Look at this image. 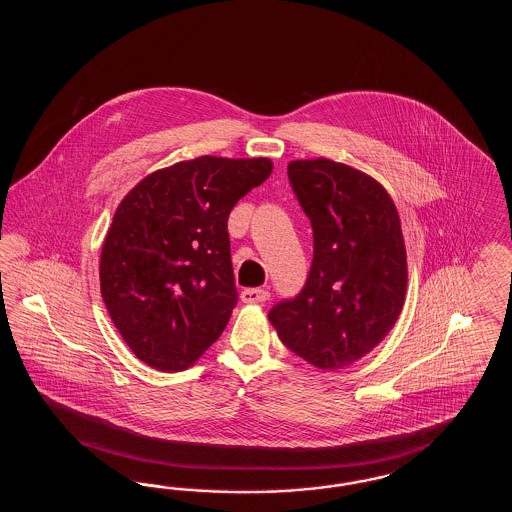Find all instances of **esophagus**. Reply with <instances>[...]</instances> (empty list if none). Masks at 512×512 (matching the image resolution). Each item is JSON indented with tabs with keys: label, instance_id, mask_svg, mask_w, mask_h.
Wrapping results in <instances>:
<instances>
[{
	"label": "esophagus",
	"instance_id": "obj_1",
	"mask_svg": "<svg viewBox=\"0 0 512 512\" xmlns=\"http://www.w3.org/2000/svg\"><path fill=\"white\" fill-rule=\"evenodd\" d=\"M270 297L268 290H261V288H247L242 292V301L244 303H263Z\"/></svg>",
	"mask_w": 512,
	"mask_h": 512
}]
</instances>
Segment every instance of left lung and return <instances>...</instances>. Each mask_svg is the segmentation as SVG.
<instances>
[{
    "label": "left lung",
    "instance_id": "8db88e82",
    "mask_svg": "<svg viewBox=\"0 0 512 512\" xmlns=\"http://www.w3.org/2000/svg\"><path fill=\"white\" fill-rule=\"evenodd\" d=\"M293 194L313 226L303 290L268 311L282 343L307 363L353 365L388 336L407 292L397 209L365 172L330 159L292 161Z\"/></svg>",
    "mask_w": 512,
    "mask_h": 512
}]
</instances>
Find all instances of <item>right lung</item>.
<instances>
[{
  "instance_id": "obj_1",
  "label": "right lung",
  "mask_w": 512,
  "mask_h": 512,
  "mask_svg": "<svg viewBox=\"0 0 512 512\" xmlns=\"http://www.w3.org/2000/svg\"><path fill=\"white\" fill-rule=\"evenodd\" d=\"M272 163L197 157L126 195L101 249V297L132 353L184 370L219 340L238 303L228 217Z\"/></svg>"
}]
</instances>
